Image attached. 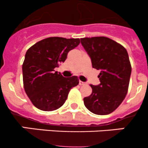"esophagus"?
Returning a JSON list of instances; mask_svg holds the SVG:
<instances>
[{"label":"esophagus","mask_w":148,"mask_h":148,"mask_svg":"<svg viewBox=\"0 0 148 148\" xmlns=\"http://www.w3.org/2000/svg\"><path fill=\"white\" fill-rule=\"evenodd\" d=\"M79 84L80 86H82V85H85V84H86V83L83 82H82V81H79Z\"/></svg>","instance_id":"34e87169"}]
</instances>
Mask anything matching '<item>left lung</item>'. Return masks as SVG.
<instances>
[{
    "instance_id": "left-lung-1",
    "label": "left lung",
    "mask_w": 148,
    "mask_h": 148,
    "mask_svg": "<svg viewBox=\"0 0 148 148\" xmlns=\"http://www.w3.org/2000/svg\"><path fill=\"white\" fill-rule=\"evenodd\" d=\"M81 44L90 57L92 67L100 70V84L90 85L92 92L84 98L85 107L94 114H110L127 93L132 71L127 51L121 44L104 36L82 38Z\"/></svg>"
}]
</instances>
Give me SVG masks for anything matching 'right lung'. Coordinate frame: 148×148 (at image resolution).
Masks as SVG:
<instances>
[{
	"label": "right lung",
	"instance_id": "1",
	"mask_svg": "<svg viewBox=\"0 0 148 148\" xmlns=\"http://www.w3.org/2000/svg\"><path fill=\"white\" fill-rule=\"evenodd\" d=\"M79 43V38L49 37L28 49L22 66L23 86L36 108L57 110L64 104L70 89L79 84L77 76L64 77L54 69L65 62L69 51Z\"/></svg>",
	"mask_w": 148,
	"mask_h": 148
}]
</instances>
